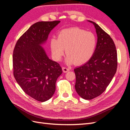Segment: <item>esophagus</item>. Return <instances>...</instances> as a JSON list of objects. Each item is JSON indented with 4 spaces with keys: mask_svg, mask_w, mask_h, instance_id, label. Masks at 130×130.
Segmentation results:
<instances>
[{
    "mask_svg": "<svg viewBox=\"0 0 130 130\" xmlns=\"http://www.w3.org/2000/svg\"><path fill=\"white\" fill-rule=\"evenodd\" d=\"M62 70H63V73H67L70 70V69L69 68H67L66 67H63L62 68Z\"/></svg>",
    "mask_w": 130,
    "mask_h": 130,
    "instance_id": "1",
    "label": "esophagus"
}]
</instances>
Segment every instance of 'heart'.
Returning <instances> with one entry per match:
<instances>
[{
  "label": "heart",
  "mask_w": 130,
  "mask_h": 130,
  "mask_svg": "<svg viewBox=\"0 0 130 130\" xmlns=\"http://www.w3.org/2000/svg\"><path fill=\"white\" fill-rule=\"evenodd\" d=\"M95 35L79 28H71L61 31L57 38L52 37L50 48L56 61H60L65 54L68 55L66 62L79 65L87 62L93 56L96 48Z\"/></svg>",
  "instance_id": "heart-1"
}]
</instances>
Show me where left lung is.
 Wrapping results in <instances>:
<instances>
[{"mask_svg":"<svg viewBox=\"0 0 130 130\" xmlns=\"http://www.w3.org/2000/svg\"><path fill=\"white\" fill-rule=\"evenodd\" d=\"M94 26L97 42L92 57L76 68L75 85L77 93L82 98L90 100L103 93L116 73L117 54L113 41L97 24Z\"/></svg>","mask_w":130,"mask_h":130,"instance_id":"1","label":"left lung"}]
</instances>
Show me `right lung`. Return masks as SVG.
Listing matches in <instances>:
<instances>
[{"instance_id":"add662e5","label":"right lung","mask_w":130,"mask_h":130,"mask_svg":"<svg viewBox=\"0 0 130 130\" xmlns=\"http://www.w3.org/2000/svg\"><path fill=\"white\" fill-rule=\"evenodd\" d=\"M59 21L38 22L19 38L14 48V76L27 95L40 102L50 99L56 89V82L62 74L57 62L50 59L42 45Z\"/></svg>"}]
</instances>
